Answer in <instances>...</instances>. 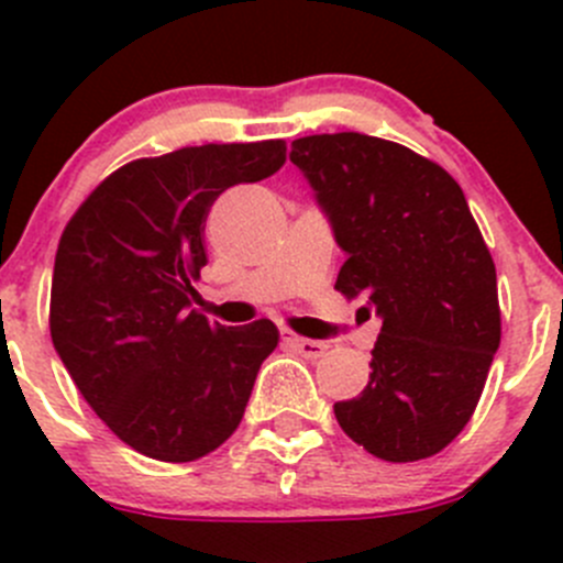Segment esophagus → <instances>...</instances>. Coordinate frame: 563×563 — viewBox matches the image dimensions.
<instances>
[{
  "mask_svg": "<svg viewBox=\"0 0 563 563\" xmlns=\"http://www.w3.org/2000/svg\"><path fill=\"white\" fill-rule=\"evenodd\" d=\"M283 340H286L291 349H297L299 354L308 356V360H318V356L327 351V343H321V340H310V338H299V334L288 332V329H283Z\"/></svg>",
  "mask_w": 563,
  "mask_h": 563,
  "instance_id": "1",
  "label": "esophagus"
}]
</instances>
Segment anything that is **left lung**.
Masks as SVG:
<instances>
[{
  "label": "left lung",
  "instance_id": "left-lung-1",
  "mask_svg": "<svg viewBox=\"0 0 563 563\" xmlns=\"http://www.w3.org/2000/svg\"><path fill=\"white\" fill-rule=\"evenodd\" d=\"M345 264L334 288L382 316L371 382L334 417L389 463L444 450L468 424L501 343L496 264L439 163L362 133L291 144Z\"/></svg>",
  "mask_w": 563,
  "mask_h": 563
}]
</instances>
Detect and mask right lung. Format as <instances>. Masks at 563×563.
<instances>
[{"label":"right lung","instance_id":"obj_1","mask_svg":"<svg viewBox=\"0 0 563 563\" xmlns=\"http://www.w3.org/2000/svg\"><path fill=\"white\" fill-rule=\"evenodd\" d=\"M286 163V141L185 146L106 176L59 240L51 340L84 400L141 455L190 463L245 417L277 345L269 318L223 327L190 310L214 198Z\"/></svg>","mask_w":563,"mask_h":563}]
</instances>
